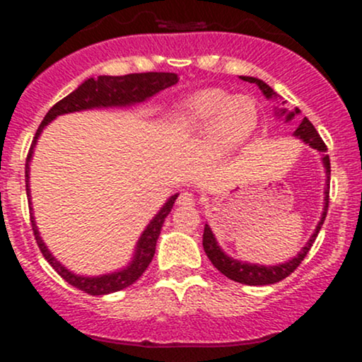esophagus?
I'll list each match as a JSON object with an SVG mask.
<instances>
[{"mask_svg":"<svg viewBox=\"0 0 362 362\" xmlns=\"http://www.w3.org/2000/svg\"><path fill=\"white\" fill-rule=\"evenodd\" d=\"M177 204H178V206H194V204H195L194 195L190 194V192H182L180 195H178Z\"/></svg>","mask_w":362,"mask_h":362,"instance_id":"obj_1","label":"esophagus"}]
</instances>
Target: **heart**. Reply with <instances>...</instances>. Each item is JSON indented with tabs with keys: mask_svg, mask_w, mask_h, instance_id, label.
<instances>
[{
	"mask_svg": "<svg viewBox=\"0 0 362 362\" xmlns=\"http://www.w3.org/2000/svg\"><path fill=\"white\" fill-rule=\"evenodd\" d=\"M172 120L177 131L199 134L209 129L211 146L218 151L238 146L257 126V105L250 97H231L221 88L195 91L173 107Z\"/></svg>",
	"mask_w": 362,
	"mask_h": 362,
	"instance_id": "1",
	"label": "heart"
}]
</instances>
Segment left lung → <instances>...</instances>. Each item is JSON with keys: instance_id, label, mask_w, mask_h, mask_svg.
<instances>
[{"instance_id": "obj_1", "label": "left lung", "mask_w": 362, "mask_h": 362, "mask_svg": "<svg viewBox=\"0 0 362 362\" xmlns=\"http://www.w3.org/2000/svg\"><path fill=\"white\" fill-rule=\"evenodd\" d=\"M240 78H242L243 81L255 83V85L260 88L262 93H264V97L269 98V100H271V98L276 100V98H277L276 91H274L271 86L267 85V83L259 80V78H252V76H240ZM282 105H284V102H282ZM298 114H300V109H298V107H296V109H293V110L276 109V115H279V117L284 119V122H291V120L296 117ZM294 136H296L298 139H301L305 144H308L310 148H313V149H317V151L323 153L322 161H323V168H325L327 180H325V192H323V194H325V197H323L322 218H320V221L317 224V228H315L313 235L310 236L308 242H306L305 247L301 248V252H298V255L294 257V259L284 262V264H277V265L250 264V262H243V260L233 259V257L228 255L226 252H223V248L218 245V240H216L213 230L209 228V224H206L204 235H202V247H204L206 255L209 257L211 262H213L214 267L218 269V271L221 274H224L228 279L242 282V284H247V286L276 284V282L286 279V277H288L291 272H294V269H296L298 265L301 264V260L305 259L306 253L310 252L311 245H313L315 238H317L320 230H322V224H323V221H325L327 211H328V187H330V158H328V155H325V151H327L325 143H323L322 138H320V134L317 132V129L313 127V124H311L306 117L301 120L300 126H298L296 131H294Z\"/></svg>"}]
</instances>
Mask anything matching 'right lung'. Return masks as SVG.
Returning a JSON list of instances; mask_svg holds the SVG:
<instances>
[{"label": "right lung", "mask_w": 362, "mask_h": 362, "mask_svg": "<svg viewBox=\"0 0 362 362\" xmlns=\"http://www.w3.org/2000/svg\"><path fill=\"white\" fill-rule=\"evenodd\" d=\"M178 81L175 73H134L126 74V76H98V78H88L78 86L76 90L71 91L68 97L59 100L51 110L45 114L42 122H40L39 129L35 132V138L32 141L30 151H28L27 163H25V177H27V197L28 206L32 211V201H30V160L34 155V148L37 144V139L42 134L44 127L51 124L54 119L59 115L71 114V112H81V110H91V109H107V107H131L136 103L146 102L153 95L160 93L161 90L173 86ZM178 194H173L172 197L161 206V209L155 214V218L148 223L144 231L141 233L138 243H136L134 255L126 267L119 269V271L110 274H102V276H80L66 269L56 257L49 252L45 247L44 240L40 238L39 228L35 224L34 214L32 216V230H34L37 245H39L40 252L45 257V260L52 265L56 271L66 282L74 286L76 289L85 291V293L91 294V296H103V294L115 293L127 286L134 284L136 281L143 276L146 271L148 265L151 264L153 255L156 250L158 236H160L161 226H163L165 218L170 214L175 199Z\"/></svg>", "instance_id": "obj_1"}]
</instances>
